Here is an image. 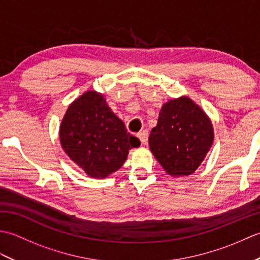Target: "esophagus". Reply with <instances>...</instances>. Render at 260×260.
<instances>
[{
	"instance_id": "1",
	"label": "esophagus",
	"mask_w": 260,
	"mask_h": 260,
	"mask_svg": "<svg viewBox=\"0 0 260 260\" xmlns=\"http://www.w3.org/2000/svg\"><path fill=\"white\" fill-rule=\"evenodd\" d=\"M137 137H139V139L141 140L142 144L146 145L147 144V141H148V132L146 129L142 131V132H140L139 134H137Z\"/></svg>"
}]
</instances>
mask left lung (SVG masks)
Here are the masks:
<instances>
[{
    "instance_id": "left-lung-1",
    "label": "left lung",
    "mask_w": 260,
    "mask_h": 260,
    "mask_svg": "<svg viewBox=\"0 0 260 260\" xmlns=\"http://www.w3.org/2000/svg\"><path fill=\"white\" fill-rule=\"evenodd\" d=\"M213 140L209 116L191 98L181 96L163 104L148 144L165 172L178 178L194 173Z\"/></svg>"
}]
</instances>
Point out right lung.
<instances>
[{"label": "right lung", "instance_id": "right-lung-1", "mask_svg": "<svg viewBox=\"0 0 260 260\" xmlns=\"http://www.w3.org/2000/svg\"><path fill=\"white\" fill-rule=\"evenodd\" d=\"M59 137L71 161L95 179L119 170L131 148L141 144L108 107L103 93L95 90H87L70 104Z\"/></svg>", "mask_w": 260, "mask_h": 260}]
</instances>
